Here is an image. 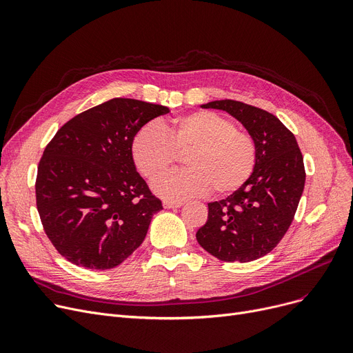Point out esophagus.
Here are the masks:
<instances>
[{
  "instance_id": "34e87169",
  "label": "esophagus",
  "mask_w": 353,
  "mask_h": 353,
  "mask_svg": "<svg viewBox=\"0 0 353 353\" xmlns=\"http://www.w3.org/2000/svg\"><path fill=\"white\" fill-rule=\"evenodd\" d=\"M163 206H164V209H176V208L183 206V203H181V201H170V200H164V201H163Z\"/></svg>"
}]
</instances>
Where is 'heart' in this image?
Masks as SVG:
<instances>
[{
  "label": "heart",
  "mask_w": 353,
  "mask_h": 353,
  "mask_svg": "<svg viewBox=\"0 0 353 353\" xmlns=\"http://www.w3.org/2000/svg\"><path fill=\"white\" fill-rule=\"evenodd\" d=\"M132 154L139 172L156 180L169 172L177 154L186 170L157 180L153 190L170 200L206 194L228 196L242 189L257 163L253 136L214 111H194L161 125H145L134 136Z\"/></svg>",
  "instance_id": "b5f03b06"
}]
</instances>
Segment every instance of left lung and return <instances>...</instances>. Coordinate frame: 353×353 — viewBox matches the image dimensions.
I'll use <instances>...</instances> for the list:
<instances>
[{
  "mask_svg": "<svg viewBox=\"0 0 353 353\" xmlns=\"http://www.w3.org/2000/svg\"><path fill=\"white\" fill-rule=\"evenodd\" d=\"M203 108L225 110L242 123L257 145V163L242 189L209 203L196 239L223 262H252L272 252L286 234L305 188V165L293 133L269 111L236 100Z\"/></svg>",
  "mask_w": 353,
  "mask_h": 353,
  "instance_id": "1",
  "label": "left lung"
}]
</instances>
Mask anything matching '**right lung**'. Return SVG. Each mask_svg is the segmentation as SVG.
<instances>
[{
  "label": "right lung",
  "instance_id": "1",
  "mask_svg": "<svg viewBox=\"0 0 353 353\" xmlns=\"http://www.w3.org/2000/svg\"><path fill=\"white\" fill-rule=\"evenodd\" d=\"M169 108L111 99L67 121L47 144L35 179V200L50 242L85 269L119 266L163 209L136 172L132 144L139 130Z\"/></svg>",
  "mask_w": 353,
  "mask_h": 353
}]
</instances>
